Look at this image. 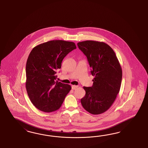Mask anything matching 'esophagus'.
I'll return each instance as SVG.
<instances>
[{
	"label": "esophagus",
	"instance_id": "obj_1",
	"mask_svg": "<svg viewBox=\"0 0 148 148\" xmlns=\"http://www.w3.org/2000/svg\"><path fill=\"white\" fill-rule=\"evenodd\" d=\"M78 87V86H75V85H72V90H75L76 88H77Z\"/></svg>",
	"mask_w": 148,
	"mask_h": 148
}]
</instances>
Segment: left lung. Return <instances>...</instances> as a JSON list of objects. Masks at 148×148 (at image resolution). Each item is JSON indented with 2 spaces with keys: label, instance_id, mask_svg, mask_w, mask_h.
Listing matches in <instances>:
<instances>
[{
  "label": "left lung",
  "instance_id": "8db88e82",
  "mask_svg": "<svg viewBox=\"0 0 148 148\" xmlns=\"http://www.w3.org/2000/svg\"><path fill=\"white\" fill-rule=\"evenodd\" d=\"M77 45L87 57L94 76L92 87H84L86 94L81 103L91 114L103 113L111 106L119 92L121 66L113 50L104 42L86 40Z\"/></svg>",
  "mask_w": 148,
  "mask_h": 148
}]
</instances>
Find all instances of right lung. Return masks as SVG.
Listing matches in <instances>:
<instances>
[{
    "label": "right lung",
    "instance_id": "add662e5",
    "mask_svg": "<svg viewBox=\"0 0 148 148\" xmlns=\"http://www.w3.org/2000/svg\"><path fill=\"white\" fill-rule=\"evenodd\" d=\"M74 42L53 40L34 48L26 64V89L32 103L43 112L56 111L71 86L56 81L63 59L76 49Z\"/></svg>",
    "mask_w": 148,
    "mask_h": 148
}]
</instances>
